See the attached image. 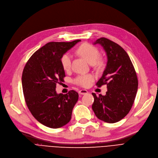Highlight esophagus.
<instances>
[{
    "label": "esophagus",
    "mask_w": 158,
    "mask_h": 158,
    "mask_svg": "<svg viewBox=\"0 0 158 158\" xmlns=\"http://www.w3.org/2000/svg\"><path fill=\"white\" fill-rule=\"evenodd\" d=\"M87 93H88V91H87L86 90H84V89L81 90L79 91V94H82V95L86 94Z\"/></svg>",
    "instance_id": "1"
}]
</instances>
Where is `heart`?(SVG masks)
<instances>
[{"label":"heart","instance_id":"obj_1","mask_svg":"<svg viewBox=\"0 0 158 158\" xmlns=\"http://www.w3.org/2000/svg\"><path fill=\"white\" fill-rule=\"evenodd\" d=\"M78 53L91 64L100 66V62L97 61L100 56V52L96 47L89 44H83L77 49ZM72 58L69 53H65L60 58L62 68L65 71H69L72 68ZM94 76L91 74L79 75L74 80L75 84L83 87H88L94 80Z\"/></svg>","mask_w":158,"mask_h":158}]
</instances>
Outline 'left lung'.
Returning a JSON list of instances; mask_svg holds the SVG:
<instances>
[{"label": "left lung", "mask_w": 158, "mask_h": 158, "mask_svg": "<svg viewBox=\"0 0 158 158\" xmlns=\"http://www.w3.org/2000/svg\"><path fill=\"white\" fill-rule=\"evenodd\" d=\"M96 44L103 47L107 57L106 68L96 85H107V91L105 96L92 93V108L98 118L115 123L131 109L138 89L137 76L130 56L121 46L106 38L98 39Z\"/></svg>", "instance_id": "8db88e82"}]
</instances>
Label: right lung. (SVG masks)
<instances>
[{
    "label": "right lung",
    "instance_id": "obj_1",
    "mask_svg": "<svg viewBox=\"0 0 158 158\" xmlns=\"http://www.w3.org/2000/svg\"><path fill=\"white\" fill-rule=\"evenodd\" d=\"M80 41L46 44L31 56L23 69L22 86L27 106L34 117L47 127L59 128L71 120L78 93L72 90L58 94L55 89L65 77L62 56Z\"/></svg>",
    "mask_w": 158,
    "mask_h": 158
}]
</instances>
